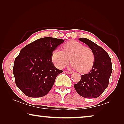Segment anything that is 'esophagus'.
I'll use <instances>...</instances> for the list:
<instances>
[{"label":"esophagus","mask_w":124,"mask_h":124,"mask_svg":"<svg viewBox=\"0 0 124 124\" xmlns=\"http://www.w3.org/2000/svg\"><path fill=\"white\" fill-rule=\"evenodd\" d=\"M65 72L67 73V74H72V72H70V71H65Z\"/></svg>","instance_id":"esophagus-1"}]
</instances>
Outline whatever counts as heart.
Segmentation results:
<instances>
[{
	"label": "heart",
	"mask_w": 124,
	"mask_h": 124,
	"mask_svg": "<svg viewBox=\"0 0 124 124\" xmlns=\"http://www.w3.org/2000/svg\"><path fill=\"white\" fill-rule=\"evenodd\" d=\"M51 59L54 65L59 69L66 67L70 60L73 68L84 73L93 67L95 55L90 47L84 46L82 43L75 40H71L62 46V50L55 49L52 52Z\"/></svg>",
	"instance_id": "b5f03b06"
}]
</instances>
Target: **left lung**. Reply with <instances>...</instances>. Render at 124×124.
Here are the masks:
<instances>
[{"label": "left lung", "mask_w": 124, "mask_h": 124, "mask_svg": "<svg viewBox=\"0 0 124 124\" xmlns=\"http://www.w3.org/2000/svg\"><path fill=\"white\" fill-rule=\"evenodd\" d=\"M79 40L92 49L95 60L92 69L87 74L81 76V80L74 85L77 93L84 98H95L102 94L109 84L112 67L107 52L101 47L87 38Z\"/></svg>", "instance_id": "1"}]
</instances>
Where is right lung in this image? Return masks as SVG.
I'll list each match as a JSON object with an SVG mask.
<instances>
[{
  "instance_id": "right-lung-1",
  "label": "right lung",
  "mask_w": 124,
  "mask_h": 124,
  "mask_svg": "<svg viewBox=\"0 0 124 124\" xmlns=\"http://www.w3.org/2000/svg\"><path fill=\"white\" fill-rule=\"evenodd\" d=\"M64 42L62 39L45 37L20 51L15 58L13 73L16 86L26 96L42 97L51 89L57 76L63 72L54 65L51 54Z\"/></svg>"
}]
</instances>
